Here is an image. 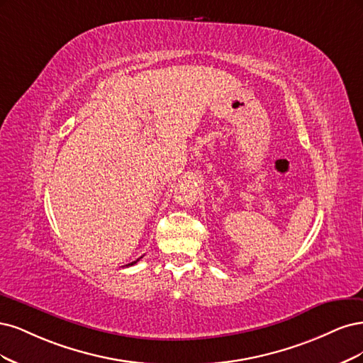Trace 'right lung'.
Listing matches in <instances>:
<instances>
[{"instance_id": "right-lung-1", "label": "right lung", "mask_w": 363, "mask_h": 363, "mask_svg": "<svg viewBox=\"0 0 363 363\" xmlns=\"http://www.w3.org/2000/svg\"><path fill=\"white\" fill-rule=\"evenodd\" d=\"M138 261V259H137ZM137 261H134V262H131V264H128V265H134V264H137Z\"/></svg>"}]
</instances>
